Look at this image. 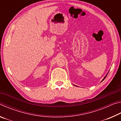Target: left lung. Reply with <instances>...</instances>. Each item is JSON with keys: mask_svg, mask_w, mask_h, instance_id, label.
<instances>
[{"mask_svg": "<svg viewBox=\"0 0 121 121\" xmlns=\"http://www.w3.org/2000/svg\"><path fill=\"white\" fill-rule=\"evenodd\" d=\"M107 74H108V73H107ZM107 75H106L105 76V77L104 78V79H102V81H104V79H105V78L106 77V76H107Z\"/></svg>", "mask_w": 121, "mask_h": 121, "instance_id": "obj_1", "label": "left lung"}]
</instances>
